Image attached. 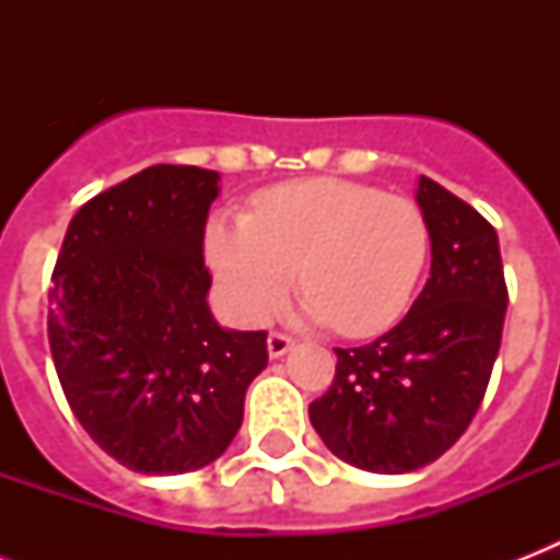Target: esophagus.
Segmentation results:
<instances>
[{
	"label": "esophagus",
	"instance_id": "obj_1",
	"mask_svg": "<svg viewBox=\"0 0 560 560\" xmlns=\"http://www.w3.org/2000/svg\"><path fill=\"white\" fill-rule=\"evenodd\" d=\"M290 349H293V337H288V334L272 331L270 337H267V351H270V358H281V354H288Z\"/></svg>",
	"mask_w": 560,
	"mask_h": 560
}]
</instances>
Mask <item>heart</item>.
I'll return each instance as SVG.
<instances>
[{
  "instance_id": "heart-1",
  "label": "heart",
  "mask_w": 560,
  "mask_h": 560,
  "mask_svg": "<svg viewBox=\"0 0 560 560\" xmlns=\"http://www.w3.org/2000/svg\"><path fill=\"white\" fill-rule=\"evenodd\" d=\"M206 255L235 323H267L299 270L311 323L372 337L398 323L416 296L430 226L409 197L349 179H299L258 194L249 218L211 220Z\"/></svg>"
}]
</instances>
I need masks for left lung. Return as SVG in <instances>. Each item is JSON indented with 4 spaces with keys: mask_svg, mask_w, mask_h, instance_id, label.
<instances>
[{
    "mask_svg": "<svg viewBox=\"0 0 560 560\" xmlns=\"http://www.w3.org/2000/svg\"><path fill=\"white\" fill-rule=\"evenodd\" d=\"M416 200L430 226V279L392 331L337 351L331 389L311 404L325 447L354 468L407 474L459 442L503 340V258L494 226L433 179Z\"/></svg>",
    "mask_w": 560,
    "mask_h": 560,
    "instance_id": "obj_1",
    "label": "left lung"
}]
</instances>
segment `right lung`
Here are the masks:
<instances>
[{"mask_svg": "<svg viewBox=\"0 0 560 560\" xmlns=\"http://www.w3.org/2000/svg\"><path fill=\"white\" fill-rule=\"evenodd\" d=\"M218 171L151 165L83 202L51 276L48 346L74 418L125 468L186 474L226 451L267 334L226 331L206 293Z\"/></svg>", "mask_w": 560, "mask_h": 560, "instance_id": "right-lung-1", "label": "right lung"}]
</instances>
